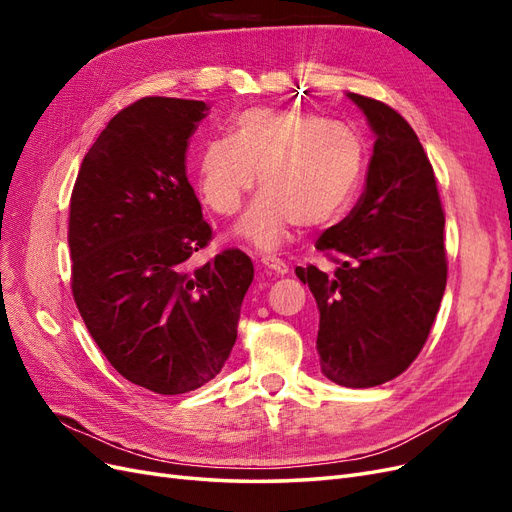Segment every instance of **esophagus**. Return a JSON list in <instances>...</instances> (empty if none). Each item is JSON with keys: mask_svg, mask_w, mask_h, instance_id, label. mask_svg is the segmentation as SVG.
<instances>
[{"mask_svg": "<svg viewBox=\"0 0 512 512\" xmlns=\"http://www.w3.org/2000/svg\"><path fill=\"white\" fill-rule=\"evenodd\" d=\"M260 262H262V267H267L269 271H273V273H277V275L288 273V265H286V262H284L282 258H277V256L265 254V256L260 258Z\"/></svg>", "mask_w": 512, "mask_h": 512, "instance_id": "1", "label": "esophagus"}]
</instances>
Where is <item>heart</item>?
Listing matches in <instances>:
<instances>
[{
	"instance_id": "heart-1",
	"label": "heart",
	"mask_w": 512,
	"mask_h": 512,
	"mask_svg": "<svg viewBox=\"0 0 512 512\" xmlns=\"http://www.w3.org/2000/svg\"><path fill=\"white\" fill-rule=\"evenodd\" d=\"M365 166L363 138L299 108H245L230 121V134L200 147L198 190L220 215L241 207L243 196L262 190L237 224V235L273 250L294 224L316 228L342 213L359 188Z\"/></svg>"
}]
</instances>
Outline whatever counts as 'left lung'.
Returning <instances> with one entry per match:
<instances>
[{"mask_svg": "<svg viewBox=\"0 0 512 512\" xmlns=\"http://www.w3.org/2000/svg\"><path fill=\"white\" fill-rule=\"evenodd\" d=\"M376 134L365 192L316 250L335 273L297 267L318 303L322 374L348 389L397 378L425 346L446 288L444 211L410 123L384 102L346 94Z\"/></svg>", "mask_w": 512, "mask_h": 512, "instance_id": "obj_1", "label": "left lung"}]
</instances>
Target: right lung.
Here are the masks:
<instances>
[{
  "label": "right lung",
  "instance_id": "obj_1",
  "mask_svg": "<svg viewBox=\"0 0 512 512\" xmlns=\"http://www.w3.org/2000/svg\"><path fill=\"white\" fill-rule=\"evenodd\" d=\"M209 111L200 100L143 98L91 145L70 198L72 294L85 327L119 374L160 395L188 393L220 374L254 265L211 241L185 151Z\"/></svg>",
  "mask_w": 512,
  "mask_h": 512
}]
</instances>
